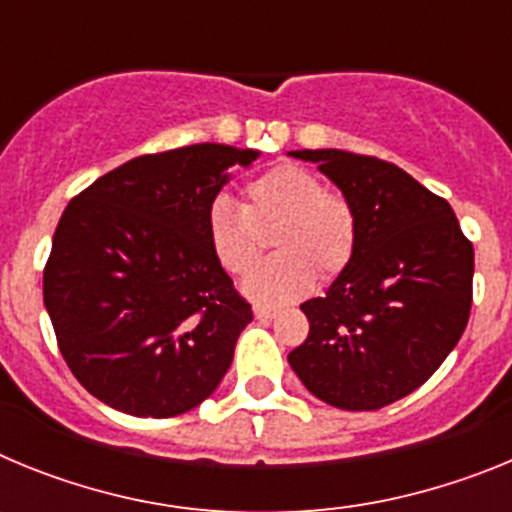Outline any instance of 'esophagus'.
<instances>
[{
    "label": "esophagus",
    "instance_id": "1",
    "mask_svg": "<svg viewBox=\"0 0 512 512\" xmlns=\"http://www.w3.org/2000/svg\"><path fill=\"white\" fill-rule=\"evenodd\" d=\"M253 315H256V320H271V318H277V310L274 307H264V305H256L253 307Z\"/></svg>",
    "mask_w": 512,
    "mask_h": 512
}]
</instances>
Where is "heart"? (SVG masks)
I'll list each match as a JSON object with an SVG mask.
<instances>
[{"mask_svg":"<svg viewBox=\"0 0 512 512\" xmlns=\"http://www.w3.org/2000/svg\"><path fill=\"white\" fill-rule=\"evenodd\" d=\"M271 225H277L271 246L279 253L243 282V292L253 300H297L312 289L315 271L323 279L336 277L354 256V210L343 197L325 192L320 176L302 166H274L248 184L246 205L220 194L205 212L212 256L235 277L259 261V228Z\"/></svg>","mask_w":512,"mask_h":512,"instance_id":"1","label":"heart"}]
</instances>
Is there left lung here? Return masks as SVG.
<instances>
[{
  "mask_svg": "<svg viewBox=\"0 0 512 512\" xmlns=\"http://www.w3.org/2000/svg\"><path fill=\"white\" fill-rule=\"evenodd\" d=\"M289 156L318 164L356 217L346 269L300 305L310 333L289 366L333 408L379 410L418 390L459 343L474 248L449 202L400 166L336 148Z\"/></svg>",
  "mask_w": 512,
  "mask_h": 512,
  "instance_id": "1",
  "label": "left lung"
}]
</instances>
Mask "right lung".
Instances as JSON below:
<instances>
[{"instance_id": "right-lung-1", "label": "right lung", "mask_w": 512, "mask_h": 512, "mask_svg": "<svg viewBox=\"0 0 512 512\" xmlns=\"http://www.w3.org/2000/svg\"><path fill=\"white\" fill-rule=\"evenodd\" d=\"M259 151L197 143L138 156L69 202L43 271L63 359L138 418L197 408L230 369L251 305L212 256L207 205Z\"/></svg>"}]
</instances>
